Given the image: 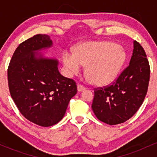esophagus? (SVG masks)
I'll return each mask as SVG.
<instances>
[{"instance_id":"esophagus-1","label":"esophagus","mask_w":157,"mask_h":157,"mask_svg":"<svg viewBox=\"0 0 157 157\" xmlns=\"http://www.w3.org/2000/svg\"><path fill=\"white\" fill-rule=\"evenodd\" d=\"M86 88L81 84H79L78 86H77V91H80H80H84V90H86Z\"/></svg>"}]
</instances>
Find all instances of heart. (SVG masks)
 <instances>
[{
    "label": "heart",
    "mask_w": 157,
    "mask_h": 157,
    "mask_svg": "<svg viewBox=\"0 0 157 157\" xmlns=\"http://www.w3.org/2000/svg\"><path fill=\"white\" fill-rule=\"evenodd\" d=\"M125 55L117 44L110 42L86 43L77 48L76 54L65 52L63 63L68 76L77 75L82 65L91 82L105 86L115 80L125 62Z\"/></svg>",
    "instance_id": "1"
}]
</instances>
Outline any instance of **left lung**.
Returning a JSON list of instances; mask_svg holds the SVG:
<instances>
[{
    "label": "left lung",
    "mask_w": 157,
    "mask_h": 157,
    "mask_svg": "<svg viewBox=\"0 0 157 157\" xmlns=\"http://www.w3.org/2000/svg\"><path fill=\"white\" fill-rule=\"evenodd\" d=\"M150 71L145 50L135 40L129 66L111 85L94 89L91 108L97 119L113 125L132 117L146 96Z\"/></svg>",
    "instance_id": "obj_1"
}]
</instances>
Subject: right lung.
<instances>
[{"instance_id": "1", "label": "right lung", "mask_w": 157, "mask_h": 157, "mask_svg": "<svg viewBox=\"0 0 157 157\" xmlns=\"http://www.w3.org/2000/svg\"><path fill=\"white\" fill-rule=\"evenodd\" d=\"M52 45L50 37L38 34L17 46L8 67L12 100L25 118L48 127L63 117L70 100L77 94L76 82L61 75L58 61L35 56V51Z\"/></svg>"}]
</instances>
